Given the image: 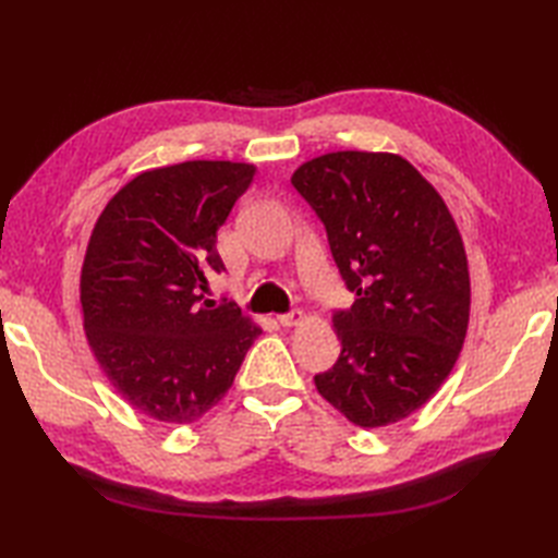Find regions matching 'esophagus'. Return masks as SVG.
Masks as SVG:
<instances>
[{
	"instance_id": "obj_1",
	"label": "esophagus",
	"mask_w": 558,
	"mask_h": 558,
	"mask_svg": "<svg viewBox=\"0 0 558 558\" xmlns=\"http://www.w3.org/2000/svg\"><path fill=\"white\" fill-rule=\"evenodd\" d=\"M302 322H304V314H302V312L278 314V324H280V326H286V328H290V326H298V324H302Z\"/></svg>"
}]
</instances>
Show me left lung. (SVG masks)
<instances>
[{"mask_svg":"<svg viewBox=\"0 0 558 558\" xmlns=\"http://www.w3.org/2000/svg\"><path fill=\"white\" fill-rule=\"evenodd\" d=\"M292 186L324 222L345 288L340 357L314 381L352 424L386 426L422 408L453 369L470 318V272L444 198L393 153L338 150Z\"/></svg>","mask_w":558,"mask_h":558,"instance_id":"1","label":"left lung"}]
</instances>
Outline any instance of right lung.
Listing matches in <instances>:
<instances>
[{"label": "right lung", "instance_id": "1", "mask_svg": "<svg viewBox=\"0 0 558 558\" xmlns=\"http://www.w3.org/2000/svg\"><path fill=\"white\" fill-rule=\"evenodd\" d=\"M256 168L189 160L141 172L93 228L81 270L90 350L129 405L189 424L228 393L260 336L232 302L204 300L222 272L218 230Z\"/></svg>", "mask_w": 558, "mask_h": 558}]
</instances>
